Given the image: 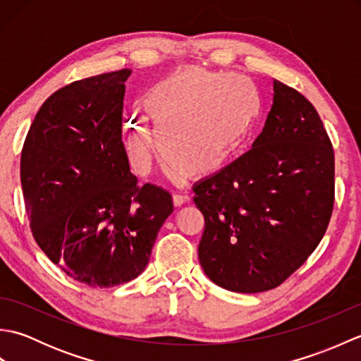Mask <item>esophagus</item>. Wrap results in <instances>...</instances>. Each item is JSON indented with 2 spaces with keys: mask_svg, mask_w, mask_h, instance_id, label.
<instances>
[{
  "mask_svg": "<svg viewBox=\"0 0 361 361\" xmlns=\"http://www.w3.org/2000/svg\"><path fill=\"white\" fill-rule=\"evenodd\" d=\"M172 200H173L175 206H181V204H185V203L189 202V197L185 195V194H173Z\"/></svg>",
  "mask_w": 361,
  "mask_h": 361,
  "instance_id": "esophagus-1",
  "label": "esophagus"
}]
</instances>
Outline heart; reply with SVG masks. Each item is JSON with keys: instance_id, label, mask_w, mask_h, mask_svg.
Instances as JSON below:
<instances>
[{"instance_id": "heart-1", "label": "heart", "mask_w": 361, "mask_h": 361, "mask_svg": "<svg viewBox=\"0 0 361 361\" xmlns=\"http://www.w3.org/2000/svg\"><path fill=\"white\" fill-rule=\"evenodd\" d=\"M142 109L157 135L145 118L130 119L126 145L135 171L147 173L163 147L173 172L208 175L248 141L262 101L257 87L242 74L189 68L152 85Z\"/></svg>"}]
</instances>
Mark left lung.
Returning <instances> with one entry per match:
<instances>
[{"instance_id":"8db88e82","label":"left lung","mask_w":361,"mask_h":361,"mask_svg":"<svg viewBox=\"0 0 361 361\" xmlns=\"http://www.w3.org/2000/svg\"><path fill=\"white\" fill-rule=\"evenodd\" d=\"M273 104L251 150L194 185L204 217L198 259L235 293L286 281L323 239L334 208L335 158L318 111L273 82Z\"/></svg>"}]
</instances>
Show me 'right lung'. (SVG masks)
<instances>
[{
	"label": "right lung",
	"mask_w": 361,
	"mask_h": 361,
	"mask_svg": "<svg viewBox=\"0 0 361 361\" xmlns=\"http://www.w3.org/2000/svg\"><path fill=\"white\" fill-rule=\"evenodd\" d=\"M119 70L73 82L38 110L21 152V188L38 247L70 278L114 287L149 264L172 197L137 186L122 142Z\"/></svg>",
	"instance_id": "right-lung-1"
}]
</instances>
